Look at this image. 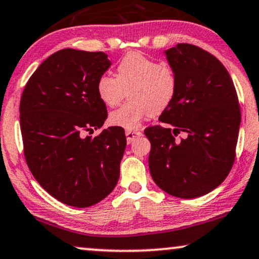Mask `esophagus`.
Wrapping results in <instances>:
<instances>
[{"label": "esophagus", "instance_id": "esophagus-1", "mask_svg": "<svg viewBox=\"0 0 259 259\" xmlns=\"http://www.w3.org/2000/svg\"><path fill=\"white\" fill-rule=\"evenodd\" d=\"M141 135H142L141 131H136V130H126V131H125L126 142H128V143H131V142L136 140L137 137H140Z\"/></svg>", "mask_w": 259, "mask_h": 259}]
</instances>
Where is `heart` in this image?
<instances>
[{"label":"heart","instance_id":"1","mask_svg":"<svg viewBox=\"0 0 259 259\" xmlns=\"http://www.w3.org/2000/svg\"><path fill=\"white\" fill-rule=\"evenodd\" d=\"M177 75L169 64L141 52H130L118 62L117 77L103 74L97 81L101 101L115 107L129 92L128 103L111 111L112 125L135 130L150 115L161 114L172 103L177 93Z\"/></svg>","mask_w":259,"mask_h":259}]
</instances>
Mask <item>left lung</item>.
<instances>
[{
    "label": "left lung",
    "mask_w": 259,
    "mask_h": 259,
    "mask_svg": "<svg viewBox=\"0 0 259 259\" xmlns=\"http://www.w3.org/2000/svg\"><path fill=\"white\" fill-rule=\"evenodd\" d=\"M165 55L177 75V93L158 118L169 126L144 130L151 143L149 169L169 195L201 197L216 189L234 165L238 96L222 62L199 47L180 43ZM181 132L187 137L178 141L174 137Z\"/></svg>",
    "instance_id": "1"
}]
</instances>
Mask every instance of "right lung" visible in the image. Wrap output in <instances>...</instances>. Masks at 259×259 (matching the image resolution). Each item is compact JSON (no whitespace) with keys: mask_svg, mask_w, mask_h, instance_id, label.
<instances>
[{"mask_svg":"<svg viewBox=\"0 0 259 259\" xmlns=\"http://www.w3.org/2000/svg\"><path fill=\"white\" fill-rule=\"evenodd\" d=\"M110 64L102 52L58 50L36 69L22 93L25 162L39 185L67 205L92 206L118 182L124 130L110 126L85 136L108 117L97 81Z\"/></svg>","mask_w":259,"mask_h":259,"instance_id":"right-lung-1","label":"right lung"}]
</instances>
